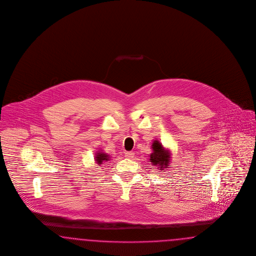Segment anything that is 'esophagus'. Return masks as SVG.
<instances>
[{"label": "esophagus", "mask_w": 256, "mask_h": 256, "mask_svg": "<svg viewBox=\"0 0 256 256\" xmlns=\"http://www.w3.org/2000/svg\"><path fill=\"white\" fill-rule=\"evenodd\" d=\"M124 155H126V157L128 158V159H132L133 157H134V152H126L124 154Z\"/></svg>", "instance_id": "34e87169"}]
</instances>
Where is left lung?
<instances>
[{
	"label": "left lung",
	"instance_id": "8db88e82",
	"mask_svg": "<svg viewBox=\"0 0 256 256\" xmlns=\"http://www.w3.org/2000/svg\"><path fill=\"white\" fill-rule=\"evenodd\" d=\"M152 148L154 152L150 155V160L152 164L160 168L161 170L168 168V166L170 164V152L166 150L162 144L157 140H155L152 143Z\"/></svg>",
	"mask_w": 256,
	"mask_h": 256
}]
</instances>
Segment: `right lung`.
Instances as JSON below:
<instances>
[{
	"mask_svg": "<svg viewBox=\"0 0 256 256\" xmlns=\"http://www.w3.org/2000/svg\"><path fill=\"white\" fill-rule=\"evenodd\" d=\"M96 157H95V161L98 164H102V163L106 162L110 160V156L108 154H104V152H98V154H95Z\"/></svg>",
	"mask_w": 256,
	"mask_h": 256,
	"instance_id": "add662e5",
	"label": "right lung"
}]
</instances>
